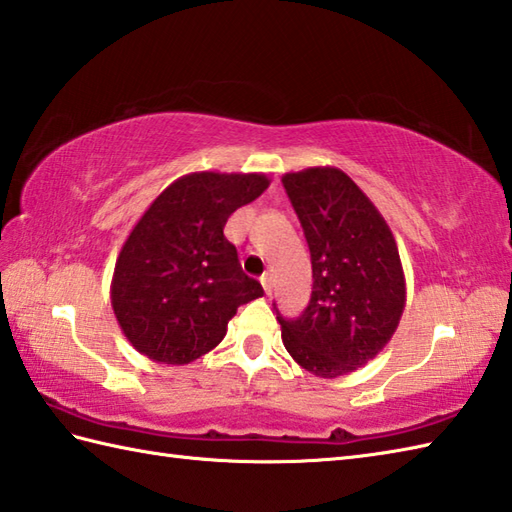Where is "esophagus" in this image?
I'll return each instance as SVG.
<instances>
[{
  "instance_id": "34e87169",
  "label": "esophagus",
  "mask_w": 512,
  "mask_h": 512,
  "mask_svg": "<svg viewBox=\"0 0 512 512\" xmlns=\"http://www.w3.org/2000/svg\"><path fill=\"white\" fill-rule=\"evenodd\" d=\"M262 286H264V292H266V295H273V288H275L273 275H270V273H264V275H262Z\"/></svg>"
}]
</instances>
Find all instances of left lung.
<instances>
[{"label": "left lung", "instance_id": "left-lung-1", "mask_svg": "<svg viewBox=\"0 0 512 512\" xmlns=\"http://www.w3.org/2000/svg\"><path fill=\"white\" fill-rule=\"evenodd\" d=\"M281 182L306 233L314 279L301 317H277L281 341L310 374L345 376L383 350L405 310L396 239L341 169L308 167Z\"/></svg>", "mask_w": 512, "mask_h": 512}]
</instances>
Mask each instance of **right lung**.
<instances>
[{
	"label": "right lung",
	"mask_w": 512,
	"mask_h": 512,
	"mask_svg": "<svg viewBox=\"0 0 512 512\" xmlns=\"http://www.w3.org/2000/svg\"><path fill=\"white\" fill-rule=\"evenodd\" d=\"M264 173L195 171L171 182L118 253L112 308L134 350L187 365L226 336L242 303L264 295L244 275L226 220L268 189Z\"/></svg>",
	"instance_id": "obj_1"
}]
</instances>
